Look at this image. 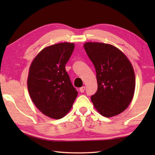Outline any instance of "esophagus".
Masks as SVG:
<instances>
[{
  "label": "esophagus",
  "mask_w": 155,
  "mask_h": 155,
  "mask_svg": "<svg viewBox=\"0 0 155 155\" xmlns=\"http://www.w3.org/2000/svg\"><path fill=\"white\" fill-rule=\"evenodd\" d=\"M85 86H83V87H81L79 89V91H81V93H83L84 91H85Z\"/></svg>",
  "instance_id": "obj_1"
}]
</instances>
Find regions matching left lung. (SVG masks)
Here are the masks:
<instances>
[{
  "label": "left lung",
  "instance_id": "left-lung-1",
  "mask_svg": "<svg viewBox=\"0 0 155 155\" xmlns=\"http://www.w3.org/2000/svg\"><path fill=\"white\" fill-rule=\"evenodd\" d=\"M84 48L96 72L98 90L91 96L94 107L107 117L120 114L134 95L135 77L132 65L122 51L110 44L87 42Z\"/></svg>",
  "mask_w": 155,
  "mask_h": 155
}]
</instances>
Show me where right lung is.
I'll return each mask as SVG.
<instances>
[{"instance_id":"right-lung-1","label":"right lung","mask_w":155,"mask_h":155,"mask_svg":"<svg viewBox=\"0 0 155 155\" xmlns=\"http://www.w3.org/2000/svg\"><path fill=\"white\" fill-rule=\"evenodd\" d=\"M74 49V44L67 42L48 46L31 65L28 93L37 108L51 118L64 117L77 96L65 68Z\"/></svg>"}]
</instances>
